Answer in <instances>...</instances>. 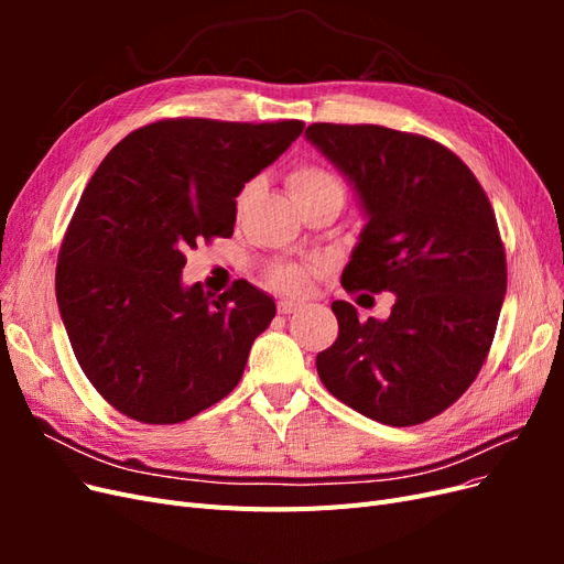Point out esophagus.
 I'll list each match as a JSON object with an SVG mask.
<instances>
[{
  "label": "esophagus",
  "mask_w": 564,
  "mask_h": 564,
  "mask_svg": "<svg viewBox=\"0 0 564 564\" xmlns=\"http://www.w3.org/2000/svg\"><path fill=\"white\" fill-rule=\"evenodd\" d=\"M301 308H303V301H296V299H282V301L278 303L280 315H292V313H296V311H301Z\"/></svg>",
  "instance_id": "34e87169"
}]
</instances>
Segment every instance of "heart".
<instances>
[{
    "label": "heart",
    "instance_id": "obj_1",
    "mask_svg": "<svg viewBox=\"0 0 564 564\" xmlns=\"http://www.w3.org/2000/svg\"><path fill=\"white\" fill-rule=\"evenodd\" d=\"M286 185H289V193H292L294 202L308 199V197H315L322 193L344 195V185H340V181L329 172V169H324L319 164H308V162H303L292 169V174H289V178H286ZM268 278L278 289H282V292L303 294L305 289L311 286L313 270L305 265H299V263H275L270 268Z\"/></svg>",
    "mask_w": 564,
    "mask_h": 564
}]
</instances>
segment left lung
I'll list each match as a JSON object with an SVG mask.
<instances>
[{"instance_id": "8db88e82", "label": "left lung", "mask_w": 564, "mask_h": 564, "mask_svg": "<svg viewBox=\"0 0 564 564\" xmlns=\"http://www.w3.org/2000/svg\"><path fill=\"white\" fill-rule=\"evenodd\" d=\"M305 135L355 185L369 216L340 284L392 292L388 319L334 301V346L317 355L332 395L386 425L452 406L480 373L506 296L497 216L449 148L379 124L317 122Z\"/></svg>"}]
</instances>
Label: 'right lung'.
<instances>
[{"label": "right lung", "instance_id": "obj_1", "mask_svg": "<svg viewBox=\"0 0 564 564\" xmlns=\"http://www.w3.org/2000/svg\"><path fill=\"white\" fill-rule=\"evenodd\" d=\"M303 127L160 119L119 141L84 187L56 299L82 371L119 414L181 423L240 383L275 301L247 280L218 296L183 286L185 251L232 235L235 197Z\"/></svg>", "mask_w": 564, "mask_h": 564}]
</instances>
